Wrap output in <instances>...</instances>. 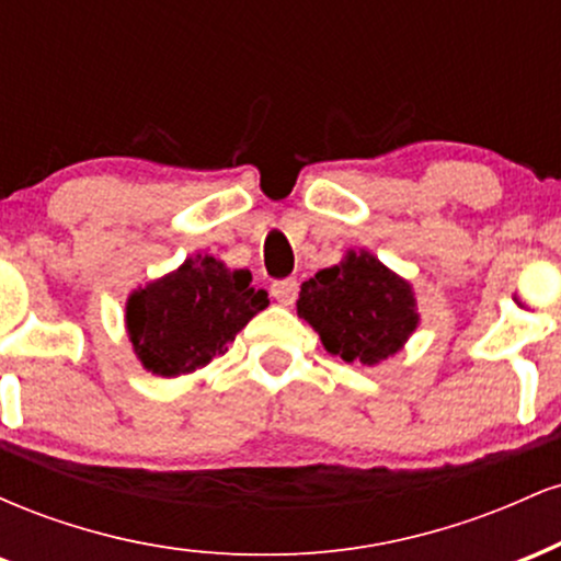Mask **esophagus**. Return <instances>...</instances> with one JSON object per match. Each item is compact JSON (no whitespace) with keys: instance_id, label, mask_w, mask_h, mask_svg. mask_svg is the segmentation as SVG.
Wrapping results in <instances>:
<instances>
[{"instance_id":"esophagus-1","label":"esophagus","mask_w":561,"mask_h":561,"mask_svg":"<svg viewBox=\"0 0 561 561\" xmlns=\"http://www.w3.org/2000/svg\"><path fill=\"white\" fill-rule=\"evenodd\" d=\"M272 295L276 298V302H282V306H289V302L298 298V279L274 282Z\"/></svg>"}]
</instances>
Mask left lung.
I'll use <instances>...</instances> for the list:
<instances>
[{"mask_svg":"<svg viewBox=\"0 0 561 561\" xmlns=\"http://www.w3.org/2000/svg\"><path fill=\"white\" fill-rule=\"evenodd\" d=\"M298 317L319 332L332 356L366 366L401 351L420 321L409 282L369 253H347L337 266L302 282Z\"/></svg>","mask_w":561,"mask_h":561,"instance_id":"8db88e82","label":"left lung"}]
</instances>
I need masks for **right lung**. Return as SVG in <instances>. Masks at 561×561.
Instances as JSON below:
<instances>
[{
    "mask_svg": "<svg viewBox=\"0 0 561 561\" xmlns=\"http://www.w3.org/2000/svg\"><path fill=\"white\" fill-rule=\"evenodd\" d=\"M244 268L229 272L214 255L184 261L176 272L134 293L126 327L145 369L190 375L210 364L255 313L268 306Z\"/></svg>",
    "mask_w": 561,
    "mask_h": 561,
    "instance_id": "1",
    "label": "right lung"
}]
</instances>
